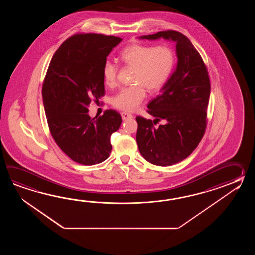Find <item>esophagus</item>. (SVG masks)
<instances>
[{
	"label": "esophagus",
	"mask_w": 255,
	"mask_h": 255,
	"mask_svg": "<svg viewBox=\"0 0 255 255\" xmlns=\"http://www.w3.org/2000/svg\"><path fill=\"white\" fill-rule=\"evenodd\" d=\"M121 117H122V120H130V119L133 118L132 115L129 114V113H126V112H122L121 113Z\"/></svg>",
	"instance_id": "1"
}]
</instances>
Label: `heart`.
<instances>
[{
  "mask_svg": "<svg viewBox=\"0 0 255 255\" xmlns=\"http://www.w3.org/2000/svg\"><path fill=\"white\" fill-rule=\"evenodd\" d=\"M120 59L126 66L133 69L131 83L124 87L112 99L115 108L133 112L146 97V89L156 93L161 90L172 74L175 54L168 45L151 46L134 43L127 46L120 54ZM105 84L113 87L117 83L118 66L111 61H106L102 68Z\"/></svg>",
  "mask_w": 255,
  "mask_h": 255,
  "instance_id": "1",
  "label": "heart"
}]
</instances>
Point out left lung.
I'll list each match as a JSON object with an SVG mask.
<instances>
[{"label":"left lung","instance_id":"obj_1","mask_svg":"<svg viewBox=\"0 0 255 255\" xmlns=\"http://www.w3.org/2000/svg\"><path fill=\"white\" fill-rule=\"evenodd\" d=\"M159 38L176 43L178 62L160 95L147 105V112L155 120L135 118V140L146 161L166 167L189 157L201 142L206 129L211 84L201 54L184 34L169 30L139 37ZM160 120L163 125L154 127Z\"/></svg>","mask_w":255,"mask_h":255}]
</instances>
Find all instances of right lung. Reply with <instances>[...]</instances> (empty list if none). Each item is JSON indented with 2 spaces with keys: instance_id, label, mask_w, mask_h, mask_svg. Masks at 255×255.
<instances>
[{
  "instance_id": "obj_1",
  "label": "right lung",
  "mask_w": 255,
  "mask_h": 255,
  "mask_svg": "<svg viewBox=\"0 0 255 255\" xmlns=\"http://www.w3.org/2000/svg\"><path fill=\"white\" fill-rule=\"evenodd\" d=\"M122 41L116 36L79 33L65 40L50 62L42 89L49 129L55 143L75 162H103L112 150L111 135L122 118L113 109L91 119L88 106L105 94L102 68Z\"/></svg>"
}]
</instances>
